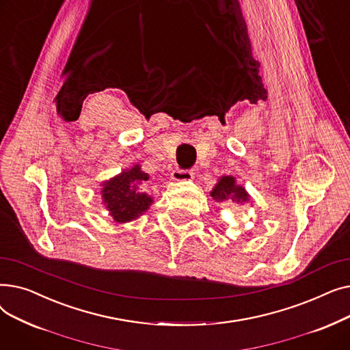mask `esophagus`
I'll use <instances>...</instances> for the list:
<instances>
[{"instance_id": "34e87169", "label": "esophagus", "mask_w": 350, "mask_h": 350, "mask_svg": "<svg viewBox=\"0 0 350 350\" xmlns=\"http://www.w3.org/2000/svg\"><path fill=\"white\" fill-rule=\"evenodd\" d=\"M194 173L191 170H176L172 173L173 181H189L193 180Z\"/></svg>"}]
</instances>
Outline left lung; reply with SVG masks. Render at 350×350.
I'll return each mask as SVG.
<instances>
[{
    "instance_id": "left-lung-1",
    "label": "left lung",
    "mask_w": 350,
    "mask_h": 350,
    "mask_svg": "<svg viewBox=\"0 0 350 350\" xmlns=\"http://www.w3.org/2000/svg\"><path fill=\"white\" fill-rule=\"evenodd\" d=\"M210 196L217 203H224V201H232L237 204H245L250 203L251 196L245 190L244 186L238 185L234 176H221L218 178L217 185L210 191Z\"/></svg>"
}]
</instances>
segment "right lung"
Masks as SVG:
<instances>
[{
	"mask_svg": "<svg viewBox=\"0 0 350 350\" xmlns=\"http://www.w3.org/2000/svg\"><path fill=\"white\" fill-rule=\"evenodd\" d=\"M149 180L140 164L126 169L100 185L102 204L118 224H124L143 215L153 204V197L142 191V185Z\"/></svg>",
	"mask_w": 350,
	"mask_h": 350,
	"instance_id": "right-lung-1",
	"label": "right lung"
}]
</instances>
